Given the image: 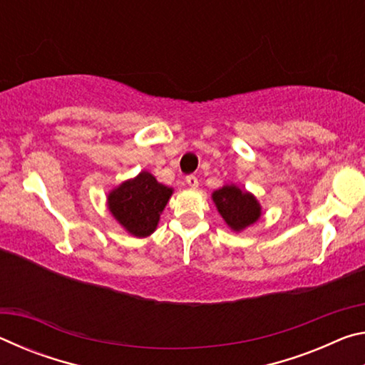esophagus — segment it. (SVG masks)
<instances>
[{
  "label": "esophagus",
  "mask_w": 365,
  "mask_h": 365,
  "mask_svg": "<svg viewBox=\"0 0 365 365\" xmlns=\"http://www.w3.org/2000/svg\"><path fill=\"white\" fill-rule=\"evenodd\" d=\"M187 185L191 188H196L197 187V178L195 175H188L187 177Z\"/></svg>",
  "instance_id": "34e87169"
}]
</instances>
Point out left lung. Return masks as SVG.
Wrapping results in <instances>:
<instances>
[{"instance_id":"obj_1","label":"left lung","mask_w":365,"mask_h":365,"mask_svg":"<svg viewBox=\"0 0 365 365\" xmlns=\"http://www.w3.org/2000/svg\"><path fill=\"white\" fill-rule=\"evenodd\" d=\"M212 201L225 224L237 233L256 224L262 215V207L257 197L235 183H227L215 190Z\"/></svg>"}]
</instances>
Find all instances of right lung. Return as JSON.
Segmentation results:
<instances>
[{"label":"right lung","instance_id":"right-lung-1","mask_svg":"<svg viewBox=\"0 0 365 365\" xmlns=\"http://www.w3.org/2000/svg\"><path fill=\"white\" fill-rule=\"evenodd\" d=\"M174 188L159 183L148 170L117 185L108 193V209L132 237L146 238L156 230Z\"/></svg>","mask_w":365,"mask_h":365}]
</instances>
